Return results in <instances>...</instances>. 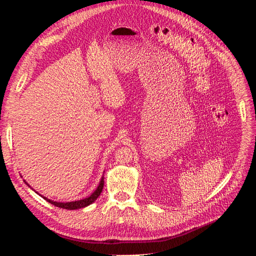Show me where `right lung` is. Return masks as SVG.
I'll return each instance as SVG.
<instances>
[{"instance_id": "add662e5", "label": "right lung", "mask_w": 256, "mask_h": 256, "mask_svg": "<svg viewBox=\"0 0 256 256\" xmlns=\"http://www.w3.org/2000/svg\"><path fill=\"white\" fill-rule=\"evenodd\" d=\"M24 182H26V180H24ZM26 184H27V182H26ZM102 188H104V176H102V180H100V185H98V187L96 188V190L93 194H92L90 196H86V198L81 199V200L71 201V202H57V201H53V200H50L48 198H45V196H43L45 200L48 201L50 203H52V204L55 206H58V208H66V210H76V208H85V206L92 204V203H93L98 198V196H100V194L102 192Z\"/></svg>"}]
</instances>
